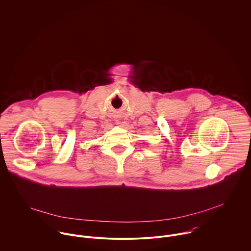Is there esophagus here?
<instances>
[{
  "instance_id": "1",
  "label": "esophagus",
  "mask_w": 251,
  "mask_h": 251,
  "mask_svg": "<svg viewBox=\"0 0 251 251\" xmlns=\"http://www.w3.org/2000/svg\"><path fill=\"white\" fill-rule=\"evenodd\" d=\"M118 124H119V123H118Z\"/></svg>"
}]
</instances>
